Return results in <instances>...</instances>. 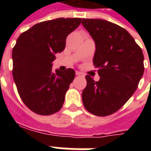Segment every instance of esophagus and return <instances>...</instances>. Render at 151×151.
<instances>
[{
    "label": "esophagus",
    "instance_id": "34e87169",
    "mask_svg": "<svg viewBox=\"0 0 151 151\" xmlns=\"http://www.w3.org/2000/svg\"><path fill=\"white\" fill-rule=\"evenodd\" d=\"M76 75L79 76V77H84V74L82 73L79 72V71H76Z\"/></svg>",
    "mask_w": 151,
    "mask_h": 151
}]
</instances>
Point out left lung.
Returning a JSON list of instances; mask_svg holds the SVG:
<instances>
[{
  "mask_svg": "<svg viewBox=\"0 0 151 151\" xmlns=\"http://www.w3.org/2000/svg\"><path fill=\"white\" fill-rule=\"evenodd\" d=\"M82 26L95 43L93 64L100 78L86 76L82 94L86 109L99 116L119 110L135 92L144 73L142 51L120 26L102 19L82 18Z\"/></svg>",
  "mask_w": 151,
  "mask_h": 151,
  "instance_id": "left-lung-1",
  "label": "left lung"
}]
</instances>
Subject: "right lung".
Wrapping results in <instances>:
<instances>
[{"mask_svg": "<svg viewBox=\"0 0 151 151\" xmlns=\"http://www.w3.org/2000/svg\"><path fill=\"white\" fill-rule=\"evenodd\" d=\"M82 18H59L34 25L20 35L13 48V77L22 100L35 113L47 116L62 108L75 71L52 70L56 53Z\"/></svg>", "mask_w": 151, "mask_h": 151, "instance_id": "add662e5", "label": "right lung"}]
</instances>
